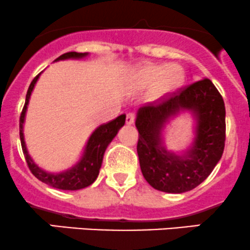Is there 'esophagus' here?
<instances>
[{
  "mask_svg": "<svg viewBox=\"0 0 250 250\" xmlns=\"http://www.w3.org/2000/svg\"><path fill=\"white\" fill-rule=\"evenodd\" d=\"M134 122H135V115L128 114L127 117H125V123H127L128 125H134Z\"/></svg>",
  "mask_w": 250,
  "mask_h": 250,
  "instance_id": "esophagus-1",
  "label": "esophagus"
}]
</instances>
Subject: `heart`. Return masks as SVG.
I'll return each instance as SVG.
<instances>
[{"label":"heart","mask_w":250,"mask_h":250,"mask_svg":"<svg viewBox=\"0 0 250 250\" xmlns=\"http://www.w3.org/2000/svg\"><path fill=\"white\" fill-rule=\"evenodd\" d=\"M183 72L177 64H146L139 65L130 74V83L135 90L143 91L151 87L153 98H162L181 85Z\"/></svg>","instance_id":"1"}]
</instances>
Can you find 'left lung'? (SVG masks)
I'll list each match as a JSON object with an SVG mask.
<instances>
[{
	"label": "left lung",
	"instance_id": "1",
	"mask_svg": "<svg viewBox=\"0 0 250 250\" xmlns=\"http://www.w3.org/2000/svg\"><path fill=\"white\" fill-rule=\"evenodd\" d=\"M182 112L194 120L191 146L178 155L165 146L162 132ZM138 156L141 172L154 189L181 194L204 182L223 156L225 145V105L208 79L196 81L158 105L136 112Z\"/></svg>",
	"mask_w": 250,
	"mask_h": 250
}]
</instances>
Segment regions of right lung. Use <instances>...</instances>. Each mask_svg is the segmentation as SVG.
Returning a JSON list of instances; mask_svg holds the SVG:
<instances>
[{
	"instance_id": "add662e5",
	"label": "right lung",
	"mask_w": 250,
	"mask_h": 250,
	"mask_svg": "<svg viewBox=\"0 0 250 250\" xmlns=\"http://www.w3.org/2000/svg\"><path fill=\"white\" fill-rule=\"evenodd\" d=\"M88 56V52H65L61 55L59 59L55 60L57 61H64V60H81ZM42 73H39L37 77L33 79L28 87L27 94H26L25 105H23L22 112L20 116V141L21 147H22L23 156H25L26 162H27L28 167L31 172L38 178L39 181L44 182L45 185L50 186L52 188L62 189V190H79L91 186L94 181L97 180L99 175V170L102 167L103 163V157L105 149L107 148L109 144L111 143L112 139L117 135L118 130L125 125V115H121L114 121L105 125H99L92 132L90 138L87 139L83 151L81 153L80 158L73 167H68L67 170H63L60 172H50L46 170L42 169L41 167L36 164L35 160L30 156L26 147L25 136H23V123H25L26 111H27L28 103H30L31 94H32L33 88H35L37 81Z\"/></svg>"
}]
</instances>
